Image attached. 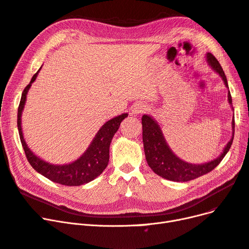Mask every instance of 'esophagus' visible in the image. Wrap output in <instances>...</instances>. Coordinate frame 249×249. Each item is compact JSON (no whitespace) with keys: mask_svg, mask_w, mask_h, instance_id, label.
<instances>
[{"mask_svg":"<svg viewBox=\"0 0 249 249\" xmlns=\"http://www.w3.org/2000/svg\"><path fill=\"white\" fill-rule=\"evenodd\" d=\"M146 106L145 105H142V104H137V105H134L132 107H131V110H130V114L131 115H139V114H142V113H144L146 110Z\"/></svg>","mask_w":249,"mask_h":249,"instance_id":"1","label":"esophagus"}]
</instances>
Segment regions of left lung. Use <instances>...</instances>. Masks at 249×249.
Here are the masks:
<instances>
[{"label":"left lung","mask_w":249,"mask_h":249,"mask_svg":"<svg viewBox=\"0 0 249 249\" xmlns=\"http://www.w3.org/2000/svg\"><path fill=\"white\" fill-rule=\"evenodd\" d=\"M206 59L210 66L213 67V69L222 77L225 82V85L229 88L226 75L217 59L211 53L206 54ZM228 100L232 105V96L230 91L228 92ZM142 142L146 162H148L149 166L156 174L172 181H189L213 170L220 163V161L224 159L229 150L231 149L234 139L235 121L233 118V136L225 146L222 155L218 158L205 164H191L180 160L174 155V153L168 146L166 141H165L158 123L152 117L143 115L142 118Z\"/></svg>","instance_id":"1"}]
</instances>
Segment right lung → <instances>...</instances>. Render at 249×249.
Segmentation results:
<instances>
[{"mask_svg":"<svg viewBox=\"0 0 249 249\" xmlns=\"http://www.w3.org/2000/svg\"><path fill=\"white\" fill-rule=\"evenodd\" d=\"M39 71L33 76L30 84L24 88L21 94L19 107H18L17 127L26 159L36 172L41 173L42 176L54 182L71 187L84 185V183L96 178L107 166L110 142H112L115 133L118 131L120 124L128 116V114H122L113 118L112 120H108L98 130L87 151L75 162L66 165H54L45 162L39 157H36L29 149L23 139L21 130V114L26 100L27 91L31 88L32 83H34L36 76H38Z\"/></svg>","mask_w":249,"mask_h":249,"instance_id":"right-lung-1","label":"right lung"}]
</instances>
